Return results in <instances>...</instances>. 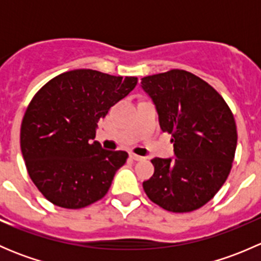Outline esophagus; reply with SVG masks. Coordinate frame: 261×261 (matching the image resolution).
I'll list each match as a JSON object with an SVG mask.
<instances>
[{"label": "esophagus", "mask_w": 261, "mask_h": 261, "mask_svg": "<svg viewBox=\"0 0 261 261\" xmlns=\"http://www.w3.org/2000/svg\"><path fill=\"white\" fill-rule=\"evenodd\" d=\"M130 158L133 160H135V162H141V160L145 159V158H144V156H140V155H138V154H134V152H131Z\"/></svg>", "instance_id": "esophagus-1"}]
</instances>
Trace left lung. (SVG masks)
Masks as SVG:
<instances>
[{
  "mask_svg": "<svg viewBox=\"0 0 261 261\" xmlns=\"http://www.w3.org/2000/svg\"><path fill=\"white\" fill-rule=\"evenodd\" d=\"M172 135L175 159L154 158V174L143 187L149 199L169 212H192L220 191L235 158L238 131L230 107L207 82L183 69L141 80Z\"/></svg>",
  "mask_w": 261,
  "mask_h": 261,
  "instance_id": "8db88e82",
  "label": "left lung"
}]
</instances>
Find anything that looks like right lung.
I'll return each mask as SVG.
<instances>
[{"label": "right lung", "instance_id": "add662e5", "mask_svg": "<svg viewBox=\"0 0 261 261\" xmlns=\"http://www.w3.org/2000/svg\"><path fill=\"white\" fill-rule=\"evenodd\" d=\"M136 84V77L75 69L36 92L23 115L20 146L31 180L49 202L78 210L106 196L128 154L93 141L97 122Z\"/></svg>", "mask_w": 261, "mask_h": 261}]
</instances>
